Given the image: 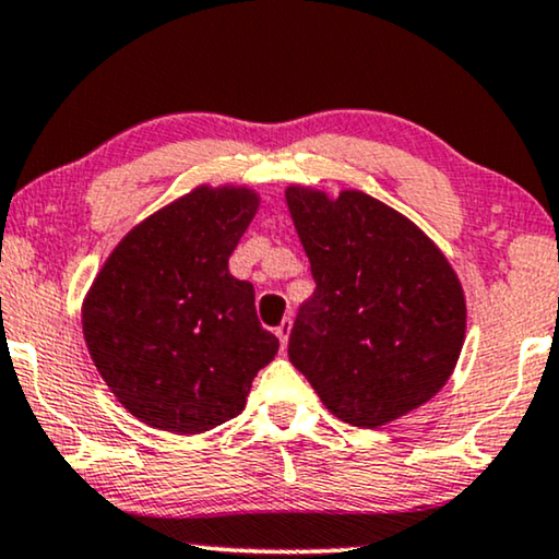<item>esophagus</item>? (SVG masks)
<instances>
[{
  "instance_id": "34e87169",
  "label": "esophagus",
  "mask_w": 559,
  "mask_h": 559,
  "mask_svg": "<svg viewBox=\"0 0 559 559\" xmlns=\"http://www.w3.org/2000/svg\"><path fill=\"white\" fill-rule=\"evenodd\" d=\"M289 331H293V321H289V318H285V321H282L277 329H274V333H277V338H280V344H282V349H285V346H287Z\"/></svg>"
}]
</instances>
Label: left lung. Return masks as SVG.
I'll use <instances>...</instances> for the list:
<instances>
[{"mask_svg": "<svg viewBox=\"0 0 559 559\" xmlns=\"http://www.w3.org/2000/svg\"><path fill=\"white\" fill-rule=\"evenodd\" d=\"M316 293L289 331V361L333 416L385 426L447 385L467 306L439 246L365 192L285 190Z\"/></svg>", "mask_w": 559, "mask_h": 559, "instance_id": "8db88e82", "label": "left lung"}]
</instances>
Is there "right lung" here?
I'll return each mask as SVG.
<instances>
[{
  "label": "right lung",
  "instance_id": "1",
  "mask_svg": "<svg viewBox=\"0 0 559 559\" xmlns=\"http://www.w3.org/2000/svg\"><path fill=\"white\" fill-rule=\"evenodd\" d=\"M259 210L249 187H194L138 223L84 297L90 357L138 421L202 433L246 405L280 349L228 259Z\"/></svg>",
  "mask_w": 559,
  "mask_h": 559
}]
</instances>
